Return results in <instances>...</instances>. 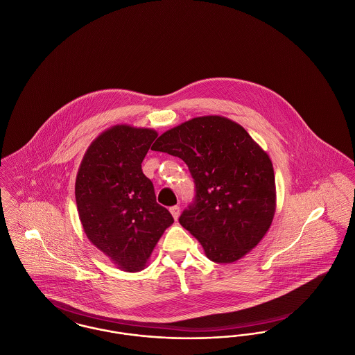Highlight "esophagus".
I'll return each mask as SVG.
<instances>
[{"mask_svg": "<svg viewBox=\"0 0 355 355\" xmlns=\"http://www.w3.org/2000/svg\"><path fill=\"white\" fill-rule=\"evenodd\" d=\"M180 206H171L170 207V213H171V216H173V218L177 220H178V217H180Z\"/></svg>", "mask_w": 355, "mask_h": 355, "instance_id": "obj_1", "label": "esophagus"}]
</instances>
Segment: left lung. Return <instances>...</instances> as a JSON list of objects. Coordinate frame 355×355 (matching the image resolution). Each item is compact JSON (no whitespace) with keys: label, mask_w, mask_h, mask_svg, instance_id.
Listing matches in <instances>:
<instances>
[{"label":"left lung","mask_w":355,"mask_h":355,"mask_svg":"<svg viewBox=\"0 0 355 355\" xmlns=\"http://www.w3.org/2000/svg\"><path fill=\"white\" fill-rule=\"evenodd\" d=\"M155 152L181 158L196 197L180 223L209 259L232 263L253 250L275 213V180L268 153L234 121L203 116L159 135Z\"/></svg>","instance_id":"1"}]
</instances>
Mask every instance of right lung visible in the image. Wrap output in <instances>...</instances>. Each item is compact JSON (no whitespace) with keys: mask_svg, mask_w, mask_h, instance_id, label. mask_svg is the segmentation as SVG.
Instances as JSON below:
<instances>
[{"mask_svg":"<svg viewBox=\"0 0 355 355\" xmlns=\"http://www.w3.org/2000/svg\"><path fill=\"white\" fill-rule=\"evenodd\" d=\"M157 135L153 129L112 126L90 144L77 173L76 202L85 234L121 270H142L174 222L155 201L141 166Z\"/></svg>","mask_w":355,"mask_h":355,"instance_id":"obj_1","label":"right lung"}]
</instances>
